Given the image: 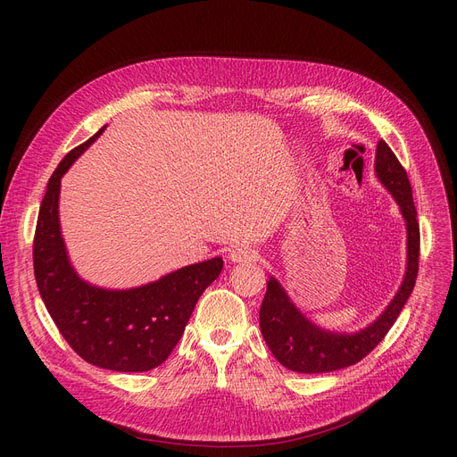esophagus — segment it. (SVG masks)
<instances>
[{
    "instance_id": "1",
    "label": "esophagus",
    "mask_w": 457,
    "mask_h": 457,
    "mask_svg": "<svg viewBox=\"0 0 457 457\" xmlns=\"http://www.w3.org/2000/svg\"><path fill=\"white\" fill-rule=\"evenodd\" d=\"M257 255H255V250L248 248V246H241V248H235L231 253H229V259L231 262H248V261H253Z\"/></svg>"
}]
</instances>
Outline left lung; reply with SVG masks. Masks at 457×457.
Segmentation results:
<instances>
[{"label":"left lung","mask_w":457,"mask_h":457,"mask_svg":"<svg viewBox=\"0 0 457 457\" xmlns=\"http://www.w3.org/2000/svg\"><path fill=\"white\" fill-rule=\"evenodd\" d=\"M374 168L381 185L391 192L400 205V212L405 220L407 267L403 281L391 303L372 324L353 333H335L307 320L291 298L287 296L278 279L270 278L267 281V295L262 298L259 311L261 333L278 361L295 372H331L361 361L393 328L415 287L420 250L417 209L410 179H407L403 166L386 140L378 142Z\"/></svg>","instance_id":"obj_1"}]
</instances>
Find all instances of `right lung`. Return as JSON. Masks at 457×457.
<instances>
[{"instance_id": "1", "label": "right lung", "mask_w": 457, "mask_h": 457, "mask_svg": "<svg viewBox=\"0 0 457 457\" xmlns=\"http://www.w3.org/2000/svg\"><path fill=\"white\" fill-rule=\"evenodd\" d=\"M104 129L66 154L47 181L33 241L35 279L47 313L87 363L116 372H146L170 355L224 261L212 257L128 291L100 289L78 276L61 235V178Z\"/></svg>"}]
</instances>
